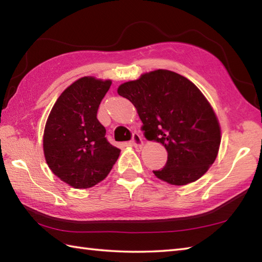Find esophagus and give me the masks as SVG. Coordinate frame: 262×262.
Returning <instances> with one entry per match:
<instances>
[{
	"instance_id": "esophagus-1",
	"label": "esophagus",
	"mask_w": 262,
	"mask_h": 262,
	"mask_svg": "<svg viewBox=\"0 0 262 262\" xmlns=\"http://www.w3.org/2000/svg\"><path fill=\"white\" fill-rule=\"evenodd\" d=\"M130 142L132 144V146H135L136 148H140L142 146V144H144L142 138L139 136V133H137V132L132 133V139Z\"/></svg>"
}]
</instances>
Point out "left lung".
Instances as JSON below:
<instances>
[{"label":"left lung","instance_id":"obj_1","mask_svg":"<svg viewBox=\"0 0 262 262\" xmlns=\"http://www.w3.org/2000/svg\"><path fill=\"white\" fill-rule=\"evenodd\" d=\"M117 92L137 108L147 139L165 147L164 167L152 171L159 179L187 185L213 164L221 140L220 126L194 83L174 72L159 70L123 83Z\"/></svg>","mask_w":262,"mask_h":262}]
</instances>
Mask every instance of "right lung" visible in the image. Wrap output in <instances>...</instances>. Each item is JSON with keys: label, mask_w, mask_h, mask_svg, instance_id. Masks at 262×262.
Instances as JSON below:
<instances>
[{"label": "right lung", "mask_w": 262, "mask_h": 262, "mask_svg": "<svg viewBox=\"0 0 262 262\" xmlns=\"http://www.w3.org/2000/svg\"><path fill=\"white\" fill-rule=\"evenodd\" d=\"M111 84L91 76L80 78L61 93L48 117L44 156L53 173L74 188H90L102 181L120 156L97 118Z\"/></svg>", "instance_id": "right-lung-1"}]
</instances>
